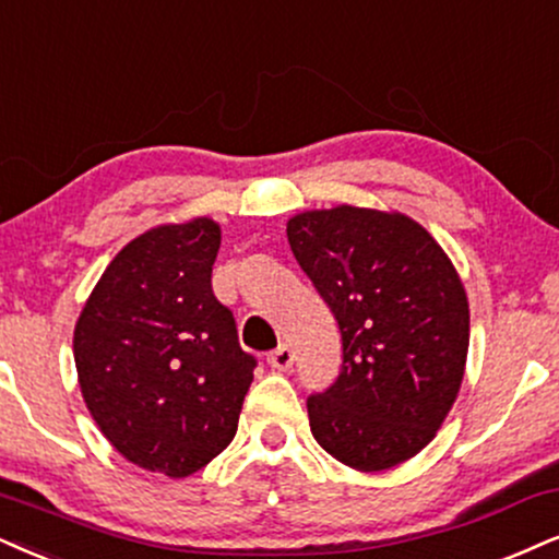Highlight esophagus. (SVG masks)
<instances>
[{
	"label": "esophagus",
	"mask_w": 559,
	"mask_h": 559,
	"mask_svg": "<svg viewBox=\"0 0 559 559\" xmlns=\"http://www.w3.org/2000/svg\"><path fill=\"white\" fill-rule=\"evenodd\" d=\"M293 360H295V353L293 347H287V344H280V347L274 349V353H269L266 357V362L277 370H290Z\"/></svg>",
	"instance_id": "1"
}]
</instances>
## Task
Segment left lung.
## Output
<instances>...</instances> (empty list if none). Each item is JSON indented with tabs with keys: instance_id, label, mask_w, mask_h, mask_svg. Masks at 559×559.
Listing matches in <instances>:
<instances>
[{
	"instance_id": "obj_1",
	"label": "left lung",
	"mask_w": 559,
	"mask_h": 559,
	"mask_svg": "<svg viewBox=\"0 0 559 559\" xmlns=\"http://www.w3.org/2000/svg\"><path fill=\"white\" fill-rule=\"evenodd\" d=\"M287 240L342 334L340 376L308 396L313 438L353 469H391L436 438L456 402L464 285L436 238L399 212H302Z\"/></svg>"
}]
</instances>
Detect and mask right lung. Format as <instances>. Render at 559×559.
<instances>
[{
	"mask_svg": "<svg viewBox=\"0 0 559 559\" xmlns=\"http://www.w3.org/2000/svg\"><path fill=\"white\" fill-rule=\"evenodd\" d=\"M219 225H160L116 253L78 326L74 365L100 432L132 464L189 477L236 438L257 357L212 293Z\"/></svg>",
	"mask_w": 559,
	"mask_h": 559,
	"instance_id": "right-lung-1",
	"label": "right lung"
}]
</instances>
